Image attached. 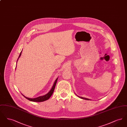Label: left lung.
<instances>
[{
  "mask_svg": "<svg viewBox=\"0 0 127 127\" xmlns=\"http://www.w3.org/2000/svg\"><path fill=\"white\" fill-rule=\"evenodd\" d=\"M80 97V98H82V99H85V100H90V99H89V98H85V97Z\"/></svg>",
  "mask_w": 127,
  "mask_h": 127,
  "instance_id": "left-lung-1",
  "label": "left lung"
}]
</instances>
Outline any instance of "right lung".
Instances as JSON below:
<instances>
[{
  "label": "right lung",
  "mask_w": 127,
  "mask_h": 127,
  "mask_svg": "<svg viewBox=\"0 0 127 127\" xmlns=\"http://www.w3.org/2000/svg\"><path fill=\"white\" fill-rule=\"evenodd\" d=\"M21 52H22V51L20 52V54H19V57H18V59H19V58L20 57L21 55ZM18 60H17V61H18ZM58 78L56 79V80H55V81L54 83V84H53V86H52V88H51V90L49 91V92L47 94L45 95L44 96H40V97H36V98H29V97H25L23 94H22V95L25 98H26L27 99H28V100H30V101H33V102H42V101H45V100H48V98H49L50 97H51V95H52V94H53V92H54V91L55 88V86H56V83H57V80H58Z\"/></svg>",
  "instance_id": "right-lung-1"
}]
</instances>
